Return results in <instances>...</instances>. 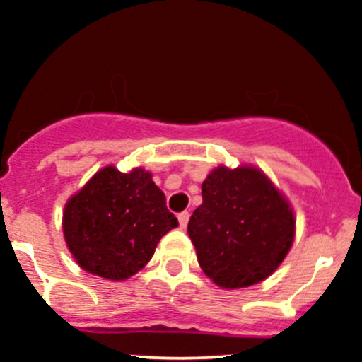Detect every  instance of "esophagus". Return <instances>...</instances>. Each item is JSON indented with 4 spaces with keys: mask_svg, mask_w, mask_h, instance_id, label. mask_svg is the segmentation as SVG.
Here are the masks:
<instances>
[{
    "mask_svg": "<svg viewBox=\"0 0 362 362\" xmlns=\"http://www.w3.org/2000/svg\"><path fill=\"white\" fill-rule=\"evenodd\" d=\"M177 217H178V224H180V228L184 230L189 223V212H180Z\"/></svg>",
    "mask_w": 362,
    "mask_h": 362,
    "instance_id": "34e87169",
    "label": "esophagus"
}]
</instances>
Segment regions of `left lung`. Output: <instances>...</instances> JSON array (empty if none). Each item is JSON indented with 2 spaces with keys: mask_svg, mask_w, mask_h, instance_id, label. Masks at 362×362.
<instances>
[{
  "mask_svg": "<svg viewBox=\"0 0 362 362\" xmlns=\"http://www.w3.org/2000/svg\"><path fill=\"white\" fill-rule=\"evenodd\" d=\"M202 196L187 233L203 272L230 290L269 278L296 233L292 209L272 182L256 168L219 166L203 182Z\"/></svg>",
  "mask_w": 362,
  "mask_h": 362,
  "instance_id": "obj_1",
  "label": "left lung"
}]
</instances>
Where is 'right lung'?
<instances>
[{
    "mask_svg": "<svg viewBox=\"0 0 362 362\" xmlns=\"http://www.w3.org/2000/svg\"><path fill=\"white\" fill-rule=\"evenodd\" d=\"M178 221L148 171L122 173L107 166L66 202L63 235L70 252L90 274L122 281L141 270L157 242Z\"/></svg>",
    "mask_w": 362,
    "mask_h": 362,
    "instance_id": "1",
    "label": "right lung"
}]
</instances>
